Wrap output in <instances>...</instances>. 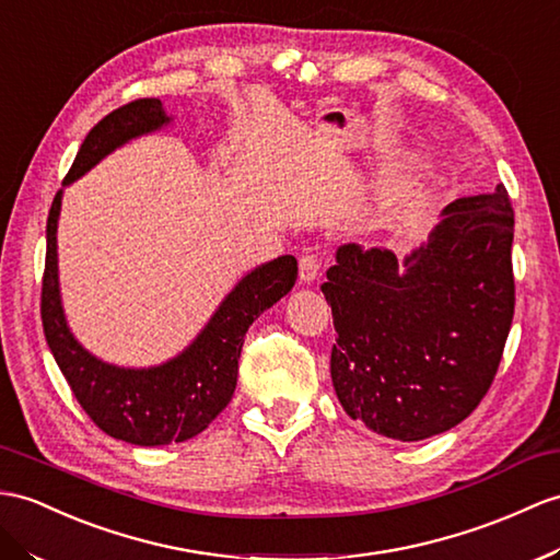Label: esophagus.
Returning a JSON list of instances; mask_svg holds the SVG:
<instances>
[{"mask_svg": "<svg viewBox=\"0 0 560 560\" xmlns=\"http://www.w3.org/2000/svg\"><path fill=\"white\" fill-rule=\"evenodd\" d=\"M320 276V258L316 254H306L299 258V280L304 284H311Z\"/></svg>", "mask_w": 560, "mask_h": 560, "instance_id": "esophagus-1", "label": "esophagus"}]
</instances>
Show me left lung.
Returning a JSON list of instances; mask_svg holds the SVG:
<instances>
[{
    "label": "left lung",
    "instance_id": "1",
    "mask_svg": "<svg viewBox=\"0 0 560 560\" xmlns=\"http://www.w3.org/2000/svg\"><path fill=\"white\" fill-rule=\"evenodd\" d=\"M511 247V199L497 185L448 203L404 258L353 242L337 249L320 290L337 332L332 387L349 418L420 442L475 411L513 320Z\"/></svg>",
    "mask_w": 560,
    "mask_h": 560
}]
</instances>
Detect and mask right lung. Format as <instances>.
<instances>
[{"instance_id": "right-lung-1", "label": "right lung", "mask_w": 560, "mask_h": 560, "mask_svg": "<svg viewBox=\"0 0 560 560\" xmlns=\"http://www.w3.org/2000/svg\"><path fill=\"white\" fill-rule=\"evenodd\" d=\"M168 126H173V114L161 100H138L116 108L88 132L63 187L80 180L122 144ZM63 187L47 218L43 280V327L54 361L78 404L108 438L135 446L192 440L233 399L244 335L264 311L292 292L296 258L278 256L244 272L192 342L168 361L147 368L108 363L78 342L63 311L57 252Z\"/></svg>"}]
</instances>
